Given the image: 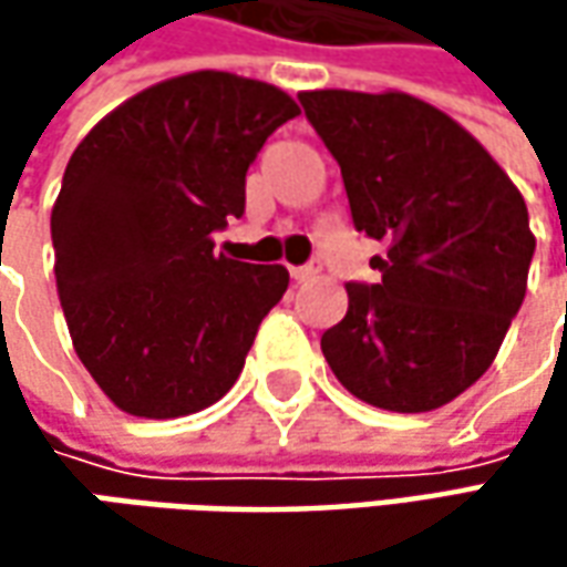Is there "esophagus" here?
<instances>
[{"label":"esophagus","instance_id":"esophagus-1","mask_svg":"<svg viewBox=\"0 0 567 567\" xmlns=\"http://www.w3.org/2000/svg\"><path fill=\"white\" fill-rule=\"evenodd\" d=\"M290 274H293V280H312L318 274V265L316 261H309V265H296V268H290Z\"/></svg>","mask_w":567,"mask_h":567}]
</instances>
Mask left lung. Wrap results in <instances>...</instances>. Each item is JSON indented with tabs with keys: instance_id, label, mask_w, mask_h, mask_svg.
<instances>
[{
	"instance_id": "obj_1",
	"label": "left lung",
	"mask_w": 567,
	"mask_h": 567,
	"mask_svg": "<svg viewBox=\"0 0 567 567\" xmlns=\"http://www.w3.org/2000/svg\"><path fill=\"white\" fill-rule=\"evenodd\" d=\"M306 120L338 161L353 227L384 243L379 284H347L321 353L360 401L425 413L495 360L527 293L536 239L489 151L410 94L306 91Z\"/></svg>"
}]
</instances>
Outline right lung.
<instances>
[{
	"label": "right lung",
	"instance_id": "add662e5",
	"mask_svg": "<svg viewBox=\"0 0 567 567\" xmlns=\"http://www.w3.org/2000/svg\"><path fill=\"white\" fill-rule=\"evenodd\" d=\"M293 116L274 84L192 72L75 147L50 220L55 287L78 360L125 413H198L239 379L290 274L214 255V233L246 214V173Z\"/></svg>",
	"mask_w": 567,
	"mask_h": 567
}]
</instances>
